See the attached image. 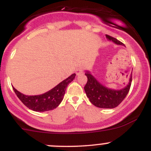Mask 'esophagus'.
<instances>
[{
  "instance_id": "esophagus-1",
  "label": "esophagus",
  "mask_w": 151,
  "mask_h": 151,
  "mask_svg": "<svg viewBox=\"0 0 151 151\" xmlns=\"http://www.w3.org/2000/svg\"><path fill=\"white\" fill-rule=\"evenodd\" d=\"M75 72H76V74H77V75H80V74H82V67L77 68V69H76Z\"/></svg>"
}]
</instances>
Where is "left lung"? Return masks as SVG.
Returning <instances> with one entry per match:
<instances>
[{
  "label": "left lung",
  "mask_w": 151,
  "mask_h": 151,
  "mask_svg": "<svg viewBox=\"0 0 151 151\" xmlns=\"http://www.w3.org/2000/svg\"><path fill=\"white\" fill-rule=\"evenodd\" d=\"M106 37L108 40L112 41L116 45L125 46L116 38L107 35H106ZM132 72L130 74L129 82L126 86L123 88L116 90L105 86L97 80L90 71L85 70V75L88 77V82L84 89L86 96L90 100V103L96 107L101 109H114L121 104L129 93L132 82Z\"/></svg>",
  "instance_id": "1"
}]
</instances>
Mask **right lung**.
I'll list each match as a JSON object with an SVG mask.
<instances>
[{
	"label": "right lung",
	"instance_id": "1",
	"mask_svg": "<svg viewBox=\"0 0 151 151\" xmlns=\"http://www.w3.org/2000/svg\"><path fill=\"white\" fill-rule=\"evenodd\" d=\"M75 74L63 80L46 93L37 96H26L13 87L14 92L20 101L27 108L34 111L44 112L53 110L62 101L68 85L75 78Z\"/></svg>",
	"mask_w": 151,
	"mask_h": 151
}]
</instances>
